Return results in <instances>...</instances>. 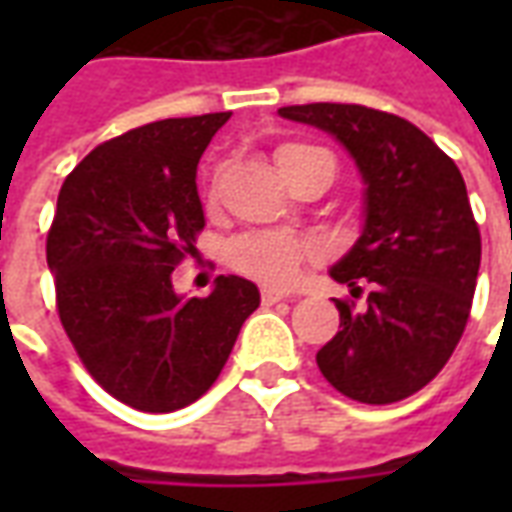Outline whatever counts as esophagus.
I'll list each match as a JSON object with an SVG mask.
<instances>
[{"label":"esophagus","mask_w":512,"mask_h":512,"mask_svg":"<svg viewBox=\"0 0 512 512\" xmlns=\"http://www.w3.org/2000/svg\"><path fill=\"white\" fill-rule=\"evenodd\" d=\"M260 296H263V304H277V301L288 299V296H285V293L277 288H263V293H260Z\"/></svg>","instance_id":"obj_1"}]
</instances>
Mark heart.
Returning <instances> with one entry per match:
<instances>
[{
	"instance_id": "heart-1",
	"label": "heart",
	"mask_w": 512,
	"mask_h": 512,
	"mask_svg": "<svg viewBox=\"0 0 512 512\" xmlns=\"http://www.w3.org/2000/svg\"><path fill=\"white\" fill-rule=\"evenodd\" d=\"M315 147L307 145H282L277 150V164L296 158L301 153H310ZM315 257V246L293 238L285 233H255L238 238L230 246V263H233L241 274L266 282V285H290L299 277L301 266Z\"/></svg>"
}]
</instances>
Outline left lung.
I'll return each instance as SVG.
<instances>
[{
    "mask_svg": "<svg viewBox=\"0 0 512 512\" xmlns=\"http://www.w3.org/2000/svg\"><path fill=\"white\" fill-rule=\"evenodd\" d=\"M279 117L332 134L354 158L365 224L329 274L362 293L337 301L340 332L318 351L323 378L384 406L439 376L461 340L480 271V230L466 183L436 142L403 117L359 104L282 106Z\"/></svg>",
    "mask_w": 512,
    "mask_h": 512,
    "instance_id": "8db88e82",
    "label": "left lung"
}]
</instances>
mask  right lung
Returning <instances> with one entry per match:
<instances>
[{
	"label": "right lung",
	"mask_w": 512,
	"mask_h": 512,
	"mask_svg": "<svg viewBox=\"0 0 512 512\" xmlns=\"http://www.w3.org/2000/svg\"><path fill=\"white\" fill-rule=\"evenodd\" d=\"M230 112L169 117L98 145L65 178L46 241L57 310L90 376L126 406L167 414L222 373L260 290L216 277L183 299L172 271L205 227L197 164Z\"/></svg>",
	"instance_id": "1"
}]
</instances>
